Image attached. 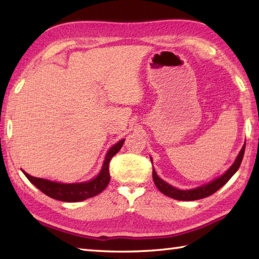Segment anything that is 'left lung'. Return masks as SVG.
Segmentation results:
<instances>
[{
  "label": "left lung",
  "instance_id": "8db88e82",
  "mask_svg": "<svg viewBox=\"0 0 259 259\" xmlns=\"http://www.w3.org/2000/svg\"><path fill=\"white\" fill-rule=\"evenodd\" d=\"M244 148H245V144L243 145V147L241 148V151L239 153V155L236 156L234 163L230 166V169L227 170L224 175H222L221 177L216 178L212 182L205 184V185L193 188V190H178V188L169 185L168 183L162 181V179L157 176L154 169H153V181H154V184L156 185V187L159 188V191L161 193H163L164 195L169 196V198L181 200V201H194V200L207 198V196L213 194V193L217 192L219 188L224 186L225 184L230 181L231 177L238 171L241 162H242V159H243Z\"/></svg>",
  "mask_w": 259,
  "mask_h": 259
}]
</instances>
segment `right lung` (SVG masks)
Wrapping results in <instances>:
<instances>
[{"label":"right lung","mask_w":259,"mask_h":259,"mask_svg":"<svg viewBox=\"0 0 259 259\" xmlns=\"http://www.w3.org/2000/svg\"><path fill=\"white\" fill-rule=\"evenodd\" d=\"M123 143L124 139H121L120 142H117L115 145L109 148L106 157H105L104 160L102 170H100L98 176L91 179L89 182L76 184H63L51 182L43 178H36L30 176L27 172H23L33 185L36 186L42 193H45L46 195L50 196V198L64 201V202H78V201H83L85 199L96 196L106 188L109 183V179H111L108 168L109 161H111L112 157L121 150Z\"/></svg>","instance_id":"right-lung-1"}]
</instances>
